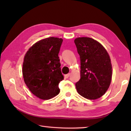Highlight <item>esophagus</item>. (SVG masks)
Listing matches in <instances>:
<instances>
[{"label": "esophagus", "instance_id": "34e87169", "mask_svg": "<svg viewBox=\"0 0 131 131\" xmlns=\"http://www.w3.org/2000/svg\"><path fill=\"white\" fill-rule=\"evenodd\" d=\"M70 75V73H68L67 74H65V77L66 79H68V78H69V77Z\"/></svg>", "mask_w": 131, "mask_h": 131}]
</instances>
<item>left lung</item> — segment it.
Returning <instances> with one entry per match:
<instances>
[{"label":"left lung","instance_id":"left-lung-1","mask_svg":"<svg viewBox=\"0 0 131 131\" xmlns=\"http://www.w3.org/2000/svg\"><path fill=\"white\" fill-rule=\"evenodd\" d=\"M74 43L81 62V78L76 84L77 91L86 99H98L107 91L112 81L109 55L99 42L90 37H77Z\"/></svg>","mask_w":131,"mask_h":131}]
</instances>
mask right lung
Segmentation results:
<instances>
[{"instance_id":"obj_1","label":"right lung","mask_w":131,"mask_h":131,"mask_svg":"<svg viewBox=\"0 0 131 131\" xmlns=\"http://www.w3.org/2000/svg\"><path fill=\"white\" fill-rule=\"evenodd\" d=\"M62 41V39L54 37L40 40L24 56V82L33 94L43 100L51 99L60 92L58 84L64 77L58 54Z\"/></svg>"}]
</instances>
